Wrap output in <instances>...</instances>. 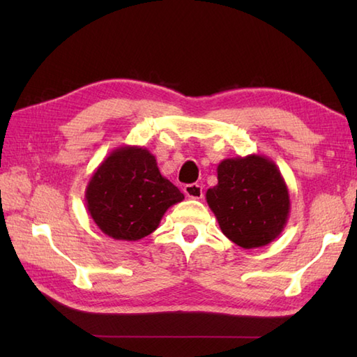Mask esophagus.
I'll list each match as a JSON object with an SVG mask.
<instances>
[{
  "label": "esophagus",
  "instance_id": "esophagus-1",
  "mask_svg": "<svg viewBox=\"0 0 357 357\" xmlns=\"http://www.w3.org/2000/svg\"><path fill=\"white\" fill-rule=\"evenodd\" d=\"M184 193L192 199H201L202 198V187L199 184H187L184 187Z\"/></svg>",
  "mask_w": 357,
  "mask_h": 357
}]
</instances>
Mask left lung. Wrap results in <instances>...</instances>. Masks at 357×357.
Instances as JSON below:
<instances>
[{
  "instance_id": "left-lung-1",
  "label": "left lung",
  "mask_w": 357,
  "mask_h": 357,
  "mask_svg": "<svg viewBox=\"0 0 357 357\" xmlns=\"http://www.w3.org/2000/svg\"><path fill=\"white\" fill-rule=\"evenodd\" d=\"M221 231L242 248L270 244L290 216V193L278 165L262 155L227 158L206 193Z\"/></svg>"
}]
</instances>
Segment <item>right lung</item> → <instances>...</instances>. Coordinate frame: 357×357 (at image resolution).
Instances as JSON below:
<instances>
[{
    "label": "right lung",
    "mask_w": 357,
    "mask_h": 357,
    "mask_svg": "<svg viewBox=\"0 0 357 357\" xmlns=\"http://www.w3.org/2000/svg\"><path fill=\"white\" fill-rule=\"evenodd\" d=\"M184 195L164 178L146 147L121 146L98 165L86 187L90 216L116 241H139L153 233L164 213Z\"/></svg>",
    "instance_id": "right-lung-1"
}]
</instances>
